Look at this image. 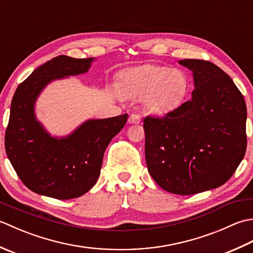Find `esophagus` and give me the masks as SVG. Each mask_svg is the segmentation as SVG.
Segmentation results:
<instances>
[{
    "label": "esophagus",
    "instance_id": "34e87169",
    "mask_svg": "<svg viewBox=\"0 0 253 253\" xmlns=\"http://www.w3.org/2000/svg\"><path fill=\"white\" fill-rule=\"evenodd\" d=\"M128 123L129 124H139L140 123V116H138L136 114H131L128 118Z\"/></svg>",
    "mask_w": 253,
    "mask_h": 253
}]
</instances>
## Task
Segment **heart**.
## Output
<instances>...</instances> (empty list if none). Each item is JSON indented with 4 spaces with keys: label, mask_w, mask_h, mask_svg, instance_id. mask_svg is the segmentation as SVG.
I'll list each match as a JSON object with an SVG mask.
<instances>
[{
    "label": "heart",
    "mask_w": 253,
    "mask_h": 253,
    "mask_svg": "<svg viewBox=\"0 0 253 253\" xmlns=\"http://www.w3.org/2000/svg\"><path fill=\"white\" fill-rule=\"evenodd\" d=\"M189 89V79L180 69L148 64L124 72L118 90L130 98H141L143 110L164 115L177 109Z\"/></svg>",
    "instance_id": "obj_1"
}]
</instances>
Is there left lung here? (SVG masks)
<instances>
[{
    "mask_svg": "<svg viewBox=\"0 0 253 253\" xmlns=\"http://www.w3.org/2000/svg\"><path fill=\"white\" fill-rule=\"evenodd\" d=\"M192 72L191 99L162 118L146 117V162L164 190L195 195L233 176L246 148L247 107L233 79L213 63L180 60Z\"/></svg>",
    "mask_w": 253,
    "mask_h": 253,
    "instance_id": "obj_1",
    "label": "left lung"
}]
</instances>
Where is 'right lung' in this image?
Here are the masks:
<instances>
[{
  "mask_svg": "<svg viewBox=\"0 0 253 253\" xmlns=\"http://www.w3.org/2000/svg\"><path fill=\"white\" fill-rule=\"evenodd\" d=\"M95 57L60 55L35 69L16 89L5 132V151L24 185L42 196L67 200L84 195L98 180L106 147L128 114L88 120L55 137L37 120L36 102L54 80L87 73Z\"/></svg>",
  "mask_w": 253,
  "mask_h": 253,
  "instance_id": "right-lung-1",
  "label": "right lung"
}]
</instances>
